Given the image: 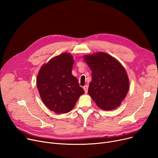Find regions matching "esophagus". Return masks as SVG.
<instances>
[{
  "instance_id": "34e87169",
  "label": "esophagus",
  "mask_w": 158,
  "mask_h": 158,
  "mask_svg": "<svg viewBox=\"0 0 158 158\" xmlns=\"http://www.w3.org/2000/svg\"><path fill=\"white\" fill-rule=\"evenodd\" d=\"M84 89L85 91V93H87L88 92V85H85L84 86Z\"/></svg>"
}]
</instances>
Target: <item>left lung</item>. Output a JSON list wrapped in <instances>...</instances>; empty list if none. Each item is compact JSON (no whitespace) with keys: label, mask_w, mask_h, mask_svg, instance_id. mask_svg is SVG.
<instances>
[{"label":"left lung","mask_w":158,"mask_h":158,"mask_svg":"<svg viewBox=\"0 0 158 158\" xmlns=\"http://www.w3.org/2000/svg\"><path fill=\"white\" fill-rule=\"evenodd\" d=\"M91 70L92 80L88 93L100 108L111 110L121 105L129 89V80L123 66L104 52L85 55Z\"/></svg>","instance_id":"1"}]
</instances>
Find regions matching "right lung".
<instances>
[{"mask_svg": "<svg viewBox=\"0 0 158 158\" xmlns=\"http://www.w3.org/2000/svg\"><path fill=\"white\" fill-rule=\"evenodd\" d=\"M74 58L62 53L43 65L37 77V87L43 103L56 113L70 111L84 93L72 74Z\"/></svg>", "mask_w": 158, "mask_h": 158, "instance_id": "add662e5", "label": "right lung"}]
</instances>
